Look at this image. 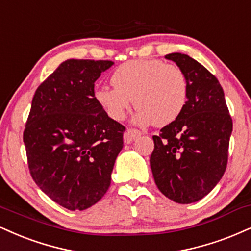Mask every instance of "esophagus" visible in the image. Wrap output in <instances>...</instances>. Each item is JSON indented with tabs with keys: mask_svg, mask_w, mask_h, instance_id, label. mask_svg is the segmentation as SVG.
<instances>
[{
	"mask_svg": "<svg viewBox=\"0 0 251 251\" xmlns=\"http://www.w3.org/2000/svg\"><path fill=\"white\" fill-rule=\"evenodd\" d=\"M139 135H141V132L138 131V129H134V128H128L127 131L124 133V141H125L126 144H131L132 141L135 140Z\"/></svg>",
	"mask_w": 251,
	"mask_h": 251,
	"instance_id": "esophagus-1",
	"label": "esophagus"
}]
</instances>
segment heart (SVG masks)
<instances>
[{
	"label": "heart",
	"instance_id": "obj_1",
	"mask_svg": "<svg viewBox=\"0 0 251 251\" xmlns=\"http://www.w3.org/2000/svg\"><path fill=\"white\" fill-rule=\"evenodd\" d=\"M113 87L99 86L95 100L111 119L123 120L134 100V122L162 126L174 122L188 100V79L180 66L160 59H135L118 66Z\"/></svg>",
	"mask_w": 251,
	"mask_h": 251
}]
</instances>
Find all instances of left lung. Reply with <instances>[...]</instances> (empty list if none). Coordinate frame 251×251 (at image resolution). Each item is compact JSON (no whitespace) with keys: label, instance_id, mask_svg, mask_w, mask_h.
<instances>
[{"label":"left lung","instance_id":"left-lung-1","mask_svg":"<svg viewBox=\"0 0 251 251\" xmlns=\"http://www.w3.org/2000/svg\"><path fill=\"white\" fill-rule=\"evenodd\" d=\"M186 74L188 100L174 122L153 135L150 164L159 191L182 204L201 200L225 174L232 120L214 75L188 55H166Z\"/></svg>","mask_w":251,"mask_h":251}]
</instances>
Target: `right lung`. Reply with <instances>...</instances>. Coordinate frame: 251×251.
Wrapping results in <instances>:
<instances>
[{"mask_svg":"<svg viewBox=\"0 0 251 251\" xmlns=\"http://www.w3.org/2000/svg\"><path fill=\"white\" fill-rule=\"evenodd\" d=\"M113 64L65 60L32 98L23 133L30 174L69 210L87 209L104 196L124 146L125 127L95 100V81Z\"/></svg>","mask_w":251,"mask_h":251,"instance_id":"1","label":"right lung"}]
</instances>
